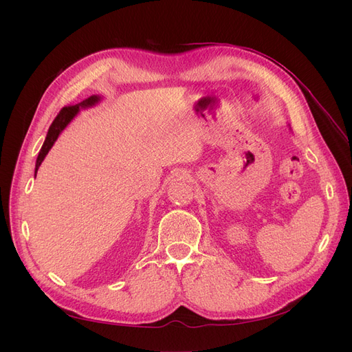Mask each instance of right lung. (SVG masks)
Here are the masks:
<instances>
[{
	"label": "right lung",
	"instance_id": "add662e5",
	"mask_svg": "<svg viewBox=\"0 0 352 352\" xmlns=\"http://www.w3.org/2000/svg\"><path fill=\"white\" fill-rule=\"evenodd\" d=\"M101 95H91L89 98L83 100L78 104L74 105H70V107H65L63 109L58 116L54 119V122L51 123L50 129H48V133H47V138L44 144H42L41 146V151L38 154V158H36V164H35V177H36V173H38V168L39 166L42 164V162H44V158L47 157L48 151L52 148V145L56 144L57 138L60 136V133L66 129V127L69 126V123L76 117V114L83 110V109H89V107H94V105H97L100 101H101Z\"/></svg>",
	"mask_w": 352,
	"mask_h": 352
}]
</instances>
